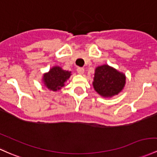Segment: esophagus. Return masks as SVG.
<instances>
[{
	"mask_svg": "<svg viewBox=\"0 0 157 157\" xmlns=\"http://www.w3.org/2000/svg\"><path fill=\"white\" fill-rule=\"evenodd\" d=\"M77 71L79 75H82L84 73V68H80V67H78L77 68Z\"/></svg>",
	"mask_w": 157,
	"mask_h": 157,
	"instance_id": "1",
	"label": "esophagus"
}]
</instances>
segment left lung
I'll use <instances>...</instances> for the list:
<instances>
[{
  "label": "left lung",
  "mask_w": 157,
  "mask_h": 157,
  "mask_svg": "<svg viewBox=\"0 0 157 157\" xmlns=\"http://www.w3.org/2000/svg\"><path fill=\"white\" fill-rule=\"evenodd\" d=\"M125 82V75L109 65H104L96 68L92 84L100 95L111 98L121 92Z\"/></svg>",
  "instance_id": "1"
}]
</instances>
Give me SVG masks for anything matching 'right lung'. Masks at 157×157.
<instances>
[{
  "instance_id": "obj_1",
  "label": "right lung",
  "mask_w": 157,
  "mask_h": 157,
  "mask_svg": "<svg viewBox=\"0 0 157 157\" xmlns=\"http://www.w3.org/2000/svg\"><path fill=\"white\" fill-rule=\"evenodd\" d=\"M71 75L70 71L62 69L59 66H54L48 73L44 74L42 80L48 89L56 92L64 86L65 82Z\"/></svg>"
}]
</instances>
